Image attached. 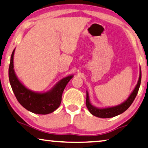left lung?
<instances>
[{
  "mask_svg": "<svg viewBox=\"0 0 148 148\" xmlns=\"http://www.w3.org/2000/svg\"><path fill=\"white\" fill-rule=\"evenodd\" d=\"M141 79H142V72H141L140 68V76H139L138 83L135 88H134L126 100H125L124 102L120 103V104L116 106L103 108L94 106L90 102L89 94H88V91H86V103L87 108L92 115L101 118H109L120 115V114H122L125 110L128 109V108L130 106L132 102H134V99L136 98V96H137L139 88H140V86Z\"/></svg>",
  "mask_w": 148,
  "mask_h": 148,
  "instance_id": "8db88e82",
  "label": "left lung"
}]
</instances>
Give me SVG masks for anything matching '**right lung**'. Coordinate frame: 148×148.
I'll use <instances>...</instances> for the list:
<instances>
[{"instance_id":"add662e5","label":"right lung","mask_w":148,"mask_h":148,"mask_svg":"<svg viewBox=\"0 0 148 148\" xmlns=\"http://www.w3.org/2000/svg\"><path fill=\"white\" fill-rule=\"evenodd\" d=\"M14 49L10 57L8 77L12 91L18 102L28 111L37 114H48L54 112L60 105L64 90L73 75H70L58 82L49 91L37 92L26 88L21 83L14 70Z\"/></svg>"}]
</instances>
